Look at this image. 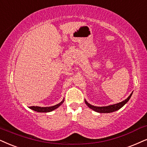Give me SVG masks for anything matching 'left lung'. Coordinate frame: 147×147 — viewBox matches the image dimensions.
I'll list each match as a JSON object with an SVG mask.
<instances>
[{
	"label": "left lung",
	"mask_w": 147,
	"mask_h": 147,
	"mask_svg": "<svg viewBox=\"0 0 147 147\" xmlns=\"http://www.w3.org/2000/svg\"><path fill=\"white\" fill-rule=\"evenodd\" d=\"M133 92H131V94L127 98V99H125L123 101L119 102L117 104H115V105H109L107 106V107H96V106H94L90 105V103H88L86 101V100H85V102L86 104L87 107L90 108L91 109H92L93 111H96V112L100 113H110L115 112V111H118L119 109H120L121 108H122L126 103L129 101V100L130 99L131 95H132Z\"/></svg>",
	"instance_id": "left-lung-1"
}]
</instances>
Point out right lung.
I'll use <instances>...</instances> for the list:
<instances>
[{"instance_id":"1","label":"right lung","mask_w":147,"mask_h":147,"mask_svg":"<svg viewBox=\"0 0 147 147\" xmlns=\"http://www.w3.org/2000/svg\"><path fill=\"white\" fill-rule=\"evenodd\" d=\"M64 99L62 100V101H61L60 103L57 104L56 105L52 106V107H30V109H32V110L36 111L38 113H49L51 112V111H54L55 109H56L58 108L60 106L62 105V103L64 102Z\"/></svg>"}]
</instances>
